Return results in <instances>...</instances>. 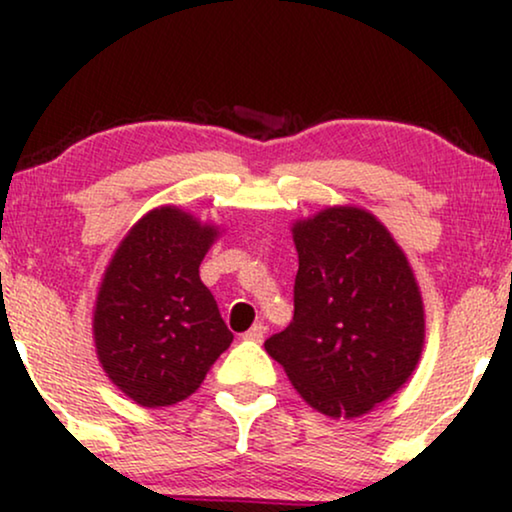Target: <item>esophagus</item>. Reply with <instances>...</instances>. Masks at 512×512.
Instances as JSON below:
<instances>
[{
	"label": "esophagus",
	"instance_id": "1",
	"mask_svg": "<svg viewBox=\"0 0 512 512\" xmlns=\"http://www.w3.org/2000/svg\"><path fill=\"white\" fill-rule=\"evenodd\" d=\"M263 338H265V328L261 324H254L247 333L242 335V340H249V342H263Z\"/></svg>",
	"mask_w": 512,
	"mask_h": 512
}]
</instances>
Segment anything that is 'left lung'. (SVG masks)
<instances>
[{
	"mask_svg": "<svg viewBox=\"0 0 512 512\" xmlns=\"http://www.w3.org/2000/svg\"><path fill=\"white\" fill-rule=\"evenodd\" d=\"M298 251L293 321L265 352L321 415L354 419L403 389L424 352L417 277L368 209L333 205L291 226Z\"/></svg>",
	"mask_w": 512,
	"mask_h": 512,
	"instance_id": "obj_1",
	"label": "left lung"
}]
</instances>
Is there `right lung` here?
I'll return each instance as SVG.
<instances>
[{
	"mask_svg": "<svg viewBox=\"0 0 512 512\" xmlns=\"http://www.w3.org/2000/svg\"><path fill=\"white\" fill-rule=\"evenodd\" d=\"M223 230L186 209L146 212L118 244L93 310L97 359L142 408L184 401L233 342L200 263Z\"/></svg>",
	"mask_w": 512,
	"mask_h": 512,
	"instance_id": "1",
	"label": "right lung"
}]
</instances>
